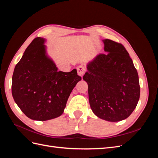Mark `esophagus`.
<instances>
[{"instance_id":"obj_1","label":"esophagus","mask_w":158,"mask_h":158,"mask_svg":"<svg viewBox=\"0 0 158 158\" xmlns=\"http://www.w3.org/2000/svg\"><path fill=\"white\" fill-rule=\"evenodd\" d=\"M77 72H78V74L82 78V76L85 73V69L83 66H79L77 68Z\"/></svg>"}]
</instances>
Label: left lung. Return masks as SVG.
<instances>
[{
    "mask_svg": "<svg viewBox=\"0 0 158 158\" xmlns=\"http://www.w3.org/2000/svg\"><path fill=\"white\" fill-rule=\"evenodd\" d=\"M104 51L87 64L83 79L88 85L89 102L98 117L118 122L131 115L140 98L137 70L123 45L102 40Z\"/></svg>",
    "mask_w": 158,
    "mask_h": 158,
    "instance_id": "left-lung-1",
    "label": "left lung"
}]
</instances>
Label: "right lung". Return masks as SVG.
Segmentation results:
<instances>
[{
    "label": "right lung",
    "instance_id": "obj_1",
    "mask_svg": "<svg viewBox=\"0 0 158 158\" xmlns=\"http://www.w3.org/2000/svg\"><path fill=\"white\" fill-rule=\"evenodd\" d=\"M45 42L43 37L32 41L15 66L12 82L17 106L28 118L41 121L63 113L70 93L82 80L76 69L58 71Z\"/></svg>",
    "mask_w": 158,
    "mask_h": 158
}]
</instances>
